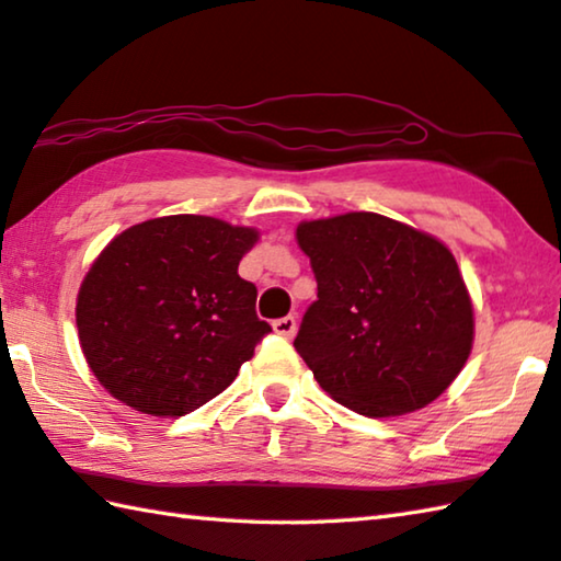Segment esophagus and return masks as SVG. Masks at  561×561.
Returning a JSON list of instances; mask_svg holds the SVG:
<instances>
[{"instance_id": "obj_1", "label": "esophagus", "mask_w": 561, "mask_h": 561, "mask_svg": "<svg viewBox=\"0 0 561 561\" xmlns=\"http://www.w3.org/2000/svg\"><path fill=\"white\" fill-rule=\"evenodd\" d=\"M272 329L277 335H282V339H291L294 333H297V319L294 316H284V319H277L272 323Z\"/></svg>"}]
</instances>
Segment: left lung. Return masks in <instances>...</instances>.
Here are the masks:
<instances>
[{
    "label": "left lung",
    "mask_w": 561,
    "mask_h": 561,
    "mask_svg": "<svg viewBox=\"0 0 561 561\" xmlns=\"http://www.w3.org/2000/svg\"><path fill=\"white\" fill-rule=\"evenodd\" d=\"M316 299L294 348L335 402L365 416L436 400L468 360L473 307L449 248L378 213L301 222Z\"/></svg>",
    "instance_id": "1"
}]
</instances>
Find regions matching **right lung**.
I'll return each mask as SVG.
<instances>
[{
  "label": "right lung",
  "mask_w": 561,
  "mask_h": 561,
  "mask_svg": "<svg viewBox=\"0 0 561 561\" xmlns=\"http://www.w3.org/2000/svg\"><path fill=\"white\" fill-rule=\"evenodd\" d=\"M254 242L257 230L208 216L154 218L112 240L76 307L100 385L151 416H183L226 390L272 331L238 274Z\"/></svg>",
  "instance_id": "right-lung-1"
}]
</instances>
